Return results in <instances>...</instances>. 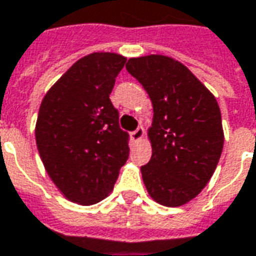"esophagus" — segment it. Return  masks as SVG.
Wrapping results in <instances>:
<instances>
[{
  "instance_id": "1",
  "label": "esophagus",
  "mask_w": 256,
  "mask_h": 256,
  "mask_svg": "<svg viewBox=\"0 0 256 256\" xmlns=\"http://www.w3.org/2000/svg\"><path fill=\"white\" fill-rule=\"evenodd\" d=\"M144 134H146V132H144V128H138L136 132H133V133L130 134V138H132V141L133 142H138V141L144 137Z\"/></svg>"
}]
</instances>
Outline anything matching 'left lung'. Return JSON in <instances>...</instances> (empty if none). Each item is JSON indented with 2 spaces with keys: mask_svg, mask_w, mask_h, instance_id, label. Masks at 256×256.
<instances>
[{
  "mask_svg": "<svg viewBox=\"0 0 256 256\" xmlns=\"http://www.w3.org/2000/svg\"><path fill=\"white\" fill-rule=\"evenodd\" d=\"M126 69L152 102V155L141 166L146 191L160 205L182 206L202 191L220 158L224 134L218 101L170 56L130 58Z\"/></svg>",
  "mask_w": 256,
  "mask_h": 256,
  "instance_id": "left-lung-1",
  "label": "left lung"
}]
</instances>
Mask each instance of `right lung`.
<instances>
[{"mask_svg": "<svg viewBox=\"0 0 256 256\" xmlns=\"http://www.w3.org/2000/svg\"><path fill=\"white\" fill-rule=\"evenodd\" d=\"M126 64L123 55L80 58L47 91L36 122V142L48 176L78 205L110 196L128 158V136L110 94Z\"/></svg>", "mask_w": 256, "mask_h": 256, "instance_id": "obj_1", "label": "right lung"}]
</instances>
